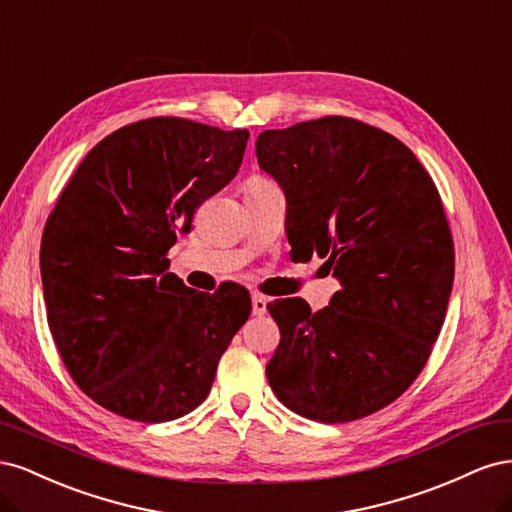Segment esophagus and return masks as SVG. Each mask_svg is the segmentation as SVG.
Here are the masks:
<instances>
[{"instance_id":"obj_1","label":"esophagus","mask_w":512,"mask_h":512,"mask_svg":"<svg viewBox=\"0 0 512 512\" xmlns=\"http://www.w3.org/2000/svg\"><path fill=\"white\" fill-rule=\"evenodd\" d=\"M252 312L254 316L267 314V299L262 294H252Z\"/></svg>"}]
</instances>
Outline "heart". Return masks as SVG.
<instances>
[{
  "mask_svg": "<svg viewBox=\"0 0 512 512\" xmlns=\"http://www.w3.org/2000/svg\"><path fill=\"white\" fill-rule=\"evenodd\" d=\"M262 181H269V179H262V177H256V179H252L250 183H262Z\"/></svg>",
  "mask_w": 512,
  "mask_h": 512,
  "instance_id": "b5f03b06",
  "label": "heart"
}]
</instances>
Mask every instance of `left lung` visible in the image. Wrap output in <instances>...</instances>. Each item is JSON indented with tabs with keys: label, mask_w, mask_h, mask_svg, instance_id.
Masks as SVG:
<instances>
[{
	"label": "left lung",
	"mask_w": 512,
	"mask_h": 512,
	"mask_svg": "<svg viewBox=\"0 0 512 512\" xmlns=\"http://www.w3.org/2000/svg\"><path fill=\"white\" fill-rule=\"evenodd\" d=\"M256 158L286 194L290 254L324 258L342 284L316 314L303 299L267 305L282 335L269 386L318 423L374 414L421 374L453 290L436 183L395 136L337 115L265 130Z\"/></svg>",
	"instance_id": "8db88e82"
}]
</instances>
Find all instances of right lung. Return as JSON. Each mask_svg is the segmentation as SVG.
<instances>
[{"label":"right lung","mask_w":512,"mask_h":512,"mask_svg":"<svg viewBox=\"0 0 512 512\" xmlns=\"http://www.w3.org/2000/svg\"><path fill=\"white\" fill-rule=\"evenodd\" d=\"M250 132L151 117L108 134L61 190L40 247L46 318L79 389L130 421L166 423L207 399L250 292L168 273L177 232L237 175Z\"/></svg>","instance_id":"1"}]
</instances>
